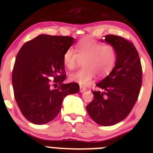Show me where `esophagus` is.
<instances>
[{"label": "esophagus", "instance_id": "34e87169", "mask_svg": "<svg viewBox=\"0 0 153 153\" xmlns=\"http://www.w3.org/2000/svg\"><path fill=\"white\" fill-rule=\"evenodd\" d=\"M86 90V89L85 87H84V86H80V92H85Z\"/></svg>", "mask_w": 153, "mask_h": 153}]
</instances>
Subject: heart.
<instances>
[{"mask_svg": "<svg viewBox=\"0 0 153 153\" xmlns=\"http://www.w3.org/2000/svg\"><path fill=\"white\" fill-rule=\"evenodd\" d=\"M118 58V52L112 44H104L90 37L81 38L75 45V50L69 48L63 55L64 65L69 70L75 69L84 61V68L69 75V80L87 86L95 75L104 78L113 70Z\"/></svg>", "mask_w": 153, "mask_h": 153, "instance_id": "obj_1", "label": "heart"}]
</instances>
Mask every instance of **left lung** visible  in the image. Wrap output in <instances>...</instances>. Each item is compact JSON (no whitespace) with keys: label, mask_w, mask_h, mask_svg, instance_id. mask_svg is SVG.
Wrapping results in <instances>:
<instances>
[{"label":"left lung","mask_w":153,"mask_h":153,"mask_svg":"<svg viewBox=\"0 0 153 153\" xmlns=\"http://www.w3.org/2000/svg\"><path fill=\"white\" fill-rule=\"evenodd\" d=\"M104 40L115 46L118 58L111 73L97 84L103 92L92 91L95 98L86 110L95 123L112 126L123 121L136 103L142 84V67L132 41L114 35H105Z\"/></svg>","instance_id":"left-lung-1"}]
</instances>
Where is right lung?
<instances>
[{"instance_id": "obj_1", "label": "right lung", "mask_w": 153, "mask_h": 153, "mask_svg": "<svg viewBox=\"0 0 153 153\" xmlns=\"http://www.w3.org/2000/svg\"><path fill=\"white\" fill-rule=\"evenodd\" d=\"M69 36L40 35L26 42L17 55L12 71L14 96L22 115L35 124L58 115L64 98L79 92L77 83L63 84V55L75 43Z\"/></svg>"}]
</instances>
